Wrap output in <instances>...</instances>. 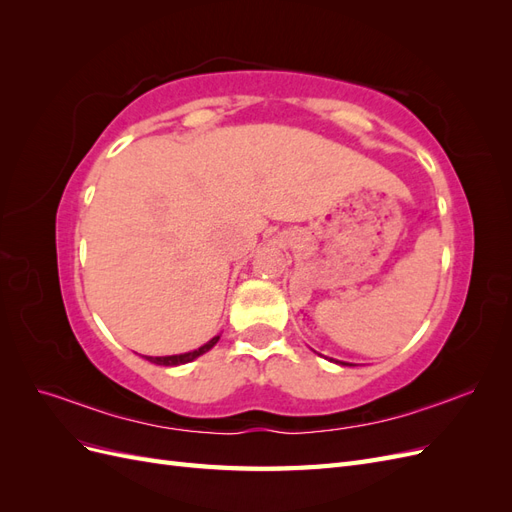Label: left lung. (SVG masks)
<instances>
[{"label":"left lung","mask_w":512,"mask_h":512,"mask_svg":"<svg viewBox=\"0 0 512 512\" xmlns=\"http://www.w3.org/2000/svg\"><path fill=\"white\" fill-rule=\"evenodd\" d=\"M335 363H337V361H335ZM342 365H348V363H342Z\"/></svg>","instance_id":"left-lung-1"}]
</instances>
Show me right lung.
<instances>
[{"mask_svg": "<svg viewBox=\"0 0 512 512\" xmlns=\"http://www.w3.org/2000/svg\"><path fill=\"white\" fill-rule=\"evenodd\" d=\"M218 339H220V335H218V337H213V339H209V342H207L205 346H200L198 350L185 352V354H170V356H145V359H147V361H151V363H156V365H166V367L183 365V363H190V361L198 359L200 354L209 352V350H211L215 344H218Z\"/></svg>", "mask_w": 512, "mask_h": 512, "instance_id": "1", "label": "right lung"}]
</instances>
